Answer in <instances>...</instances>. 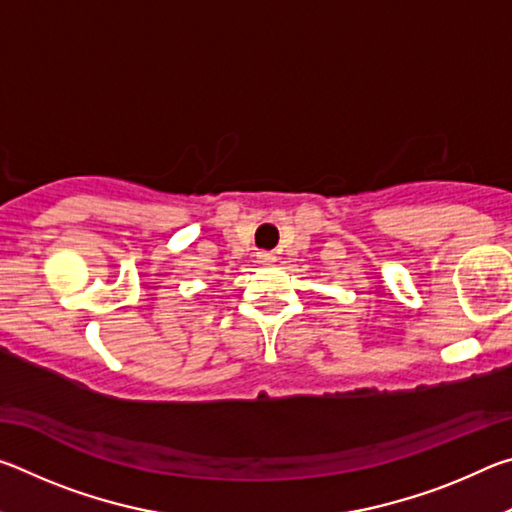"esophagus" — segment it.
<instances>
[{"label":"esophagus","instance_id":"1","mask_svg":"<svg viewBox=\"0 0 512 512\" xmlns=\"http://www.w3.org/2000/svg\"><path fill=\"white\" fill-rule=\"evenodd\" d=\"M275 255L273 253H257V262L262 266H273L275 264Z\"/></svg>","mask_w":512,"mask_h":512}]
</instances>
